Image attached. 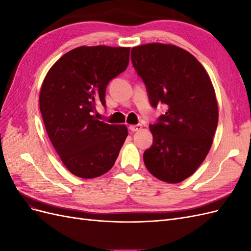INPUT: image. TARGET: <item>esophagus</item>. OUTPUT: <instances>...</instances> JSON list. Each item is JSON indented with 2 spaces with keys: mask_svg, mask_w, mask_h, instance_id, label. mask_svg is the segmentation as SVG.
<instances>
[{
  "mask_svg": "<svg viewBox=\"0 0 251 251\" xmlns=\"http://www.w3.org/2000/svg\"><path fill=\"white\" fill-rule=\"evenodd\" d=\"M141 128H142V125H140V124L130 126V130H131L132 132H137V131H140Z\"/></svg>",
  "mask_w": 251,
  "mask_h": 251,
  "instance_id": "esophagus-1",
  "label": "esophagus"
}]
</instances>
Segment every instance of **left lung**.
<instances>
[{
    "instance_id": "obj_1",
    "label": "left lung",
    "mask_w": 251,
    "mask_h": 251,
    "mask_svg": "<svg viewBox=\"0 0 251 251\" xmlns=\"http://www.w3.org/2000/svg\"><path fill=\"white\" fill-rule=\"evenodd\" d=\"M131 59L151 104L168 105L150 126L153 144L144 151V164L157 179L179 183L198 170L211 148L219 117L214 86L199 60L175 45L133 47Z\"/></svg>"
}]
</instances>
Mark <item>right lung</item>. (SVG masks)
<instances>
[{
    "mask_svg": "<svg viewBox=\"0 0 251 251\" xmlns=\"http://www.w3.org/2000/svg\"><path fill=\"white\" fill-rule=\"evenodd\" d=\"M128 47L80 46L53 65L42 83L40 110L49 139L71 174L100 177L115 163L127 136L125 125H109L93 115L105 104V89L124 72Z\"/></svg>",
    "mask_w": 251,
    "mask_h": 251,
    "instance_id": "right-lung-1",
    "label": "right lung"
}]
</instances>
